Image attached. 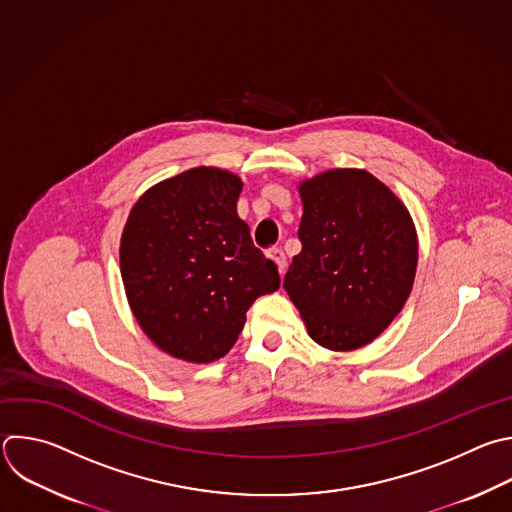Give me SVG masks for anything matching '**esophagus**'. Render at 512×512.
I'll use <instances>...</instances> for the list:
<instances>
[{
	"mask_svg": "<svg viewBox=\"0 0 512 512\" xmlns=\"http://www.w3.org/2000/svg\"><path fill=\"white\" fill-rule=\"evenodd\" d=\"M267 255L275 261L279 273L283 275V273H285V253H283V249H281V247H271V249L267 251Z\"/></svg>",
	"mask_w": 512,
	"mask_h": 512,
	"instance_id": "esophagus-1",
	"label": "esophagus"
}]
</instances>
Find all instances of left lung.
<instances>
[{"instance_id": "1", "label": "left lung", "mask_w": 512, "mask_h": 512, "mask_svg": "<svg viewBox=\"0 0 512 512\" xmlns=\"http://www.w3.org/2000/svg\"><path fill=\"white\" fill-rule=\"evenodd\" d=\"M303 217L283 287L313 342L358 350L402 311L416 275L408 209L368 170L333 168L299 185Z\"/></svg>"}]
</instances>
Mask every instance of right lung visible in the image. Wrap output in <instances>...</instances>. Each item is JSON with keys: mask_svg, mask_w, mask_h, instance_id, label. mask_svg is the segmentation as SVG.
<instances>
[{"mask_svg": "<svg viewBox=\"0 0 512 512\" xmlns=\"http://www.w3.org/2000/svg\"><path fill=\"white\" fill-rule=\"evenodd\" d=\"M243 183L197 166L148 189L120 239L130 309L173 358L209 364L237 342L247 309L279 289L277 265L253 245L237 215Z\"/></svg>", "mask_w": 512, "mask_h": 512, "instance_id": "1", "label": "right lung"}]
</instances>
